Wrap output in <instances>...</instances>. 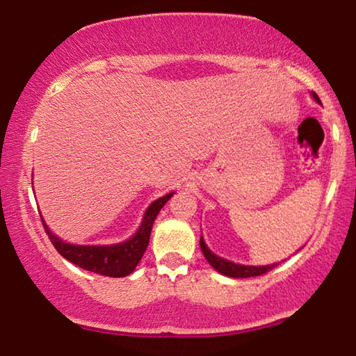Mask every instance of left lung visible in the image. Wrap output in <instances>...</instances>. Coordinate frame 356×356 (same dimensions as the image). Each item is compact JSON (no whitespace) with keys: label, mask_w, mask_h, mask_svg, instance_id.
Segmentation results:
<instances>
[{"label":"left lung","mask_w":356,"mask_h":356,"mask_svg":"<svg viewBox=\"0 0 356 356\" xmlns=\"http://www.w3.org/2000/svg\"><path fill=\"white\" fill-rule=\"evenodd\" d=\"M312 97L316 103H321V102H319L316 93H312ZM200 248H202V252L204 254V258H207V261L211 264V266L216 269L219 274H222V276H227V277L240 279V277L261 276V274L268 273L269 269L276 268L279 264V263H273V264H264V266H250V264H238V263L229 261V259H224L221 257H218V254L214 252H211V250L208 248L207 242L203 240V237H200Z\"/></svg>","instance_id":"8db88e82"}]
</instances>
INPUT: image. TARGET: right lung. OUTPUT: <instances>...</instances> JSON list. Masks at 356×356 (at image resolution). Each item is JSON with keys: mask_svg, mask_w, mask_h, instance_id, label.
<instances>
[{"mask_svg": "<svg viewBox=\"0 0 356 356\" xmlns=\"http://www.w3.org/2000/svg\"><path fill=\"white\" fill-rule=\"evenodd\" d=\"M33 184V182H32ZM176 192H169L163 195L161 198L154 200V202L147 208L143 214L142 222L132 237L119 243L111 245H76L66 240L59 238L53 230L48 227L42 216L43 227L47 230L49 240L58 250L63 258L67 261L77 264L79 268L87 269V271L102 274V276L108 277H126L130 273L135 271L137 264L142 259L145 250L148 247L149 234H152V227L154 219H156L158 213L161 208L168 203V200L172 197Z\"/></svg>", "mask_w": 356, "mask_h": 356, "instance_id": "obj_1", "label": "right lung"}]
</instances>
